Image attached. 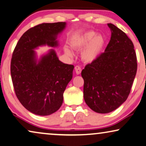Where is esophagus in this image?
Instances as JSON below:
<instances>
[{
  "label": "esophagus",
  "instance_id": "34e87169",
  "mask_svg": "<svg viewBox=\"0 0 146 146\" xmlns=\"http://www.w3.org/2000/svg\"><path fill=\"white\" fill-rule=\"evenodd\" d=\"M75 70L76 73H77V75H79V74L81 73L82 69H81V68H80V67L77 66L75 67Z\"/></svg>",
  "mask_w": 146,
  "mask_h": 146
}]
</instances>
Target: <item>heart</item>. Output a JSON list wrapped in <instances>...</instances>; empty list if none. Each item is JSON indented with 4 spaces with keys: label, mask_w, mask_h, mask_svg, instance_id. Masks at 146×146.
I'll return each instance as SVG.
<instances>
[{
    "label": "heart",
    "mask_w": 146,
    "mask_h": 146,
    "mask_svg": "<svg viewBox=\"0 0 146 146\" xmlns=\"http://www.w3.org/2000/svg\"><path fill=\"white\" fill-rule=\"evenodd\" d=\"M70 46L74 49L82 50L81 58L84 62L92 63L97 60L104 48L105 40L100 35H96L94 31H86L73 37L70 40ZM67 56H72L73 53L67 47L64 48Z\"/></svg>",
    "instance_id": "b5f03b06"
}]
</instances>
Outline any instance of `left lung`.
Wrapping results in <instances>:
<instances>
[{"mask_svg": "<svg viewBox=\"0 0 146 146\" xmlns=\"http://www.w3.org/2000/svg\"><path fill=\"white\" fill-rule=\"evenodd\" d=\"M108 25L111 36L105 52L81 72L84 101L99 113L111 112L127 100L137 71L132 40L113 24Z\"/></svg>", "mask_w": 146, "mask_h": 146, "instance_id": "left-lung-1", "label": "left lung"}]
</instances>
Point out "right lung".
Masks as SVG:
<instances>
[{"instance_id": "obj_1", "label": "right lung", "mask_w": 146, "mask_h": 146, "mask_svg": "<svg viewBox=\"0 0 146 146\" xmlns=\"http://www.w3.org/2000/svg\"><path fill=\"white\" fill-rule=\"evenodd\" d=\"M66 22L44 23L28 29L17 42L11 60L10 72L16 95L33 113L45 116L59 110L64 92L72 79L74 66L61 62L54 50L37 60L35 49L56 47L58 34Z\"/></svg>"}]
</instances>
